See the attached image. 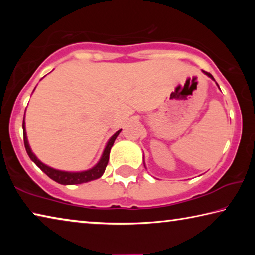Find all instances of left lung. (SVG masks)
Segmentation results:
<instances>
[{
  "instance_id": "left-lung-1",
  "label": "left lung",
  "mask_w": 255,
  "mask_h": 255,
  "mask_svg": "<svg viewBox=\"0 0 255 255\" xmlns=\"http://www.w3.org/2000/svg\"><path fill=\"white\" fill-rule=\"evenodd\" d=\"M202 72H204V73H205V74H206L207 76H208V77H210V79H211V80H214V81H215V79H214V77H213V75H211V74H210V73H207V72H205V71H202ZM216 84H217V83H216ZM217 86H218V84H217ZM218 88H219V86H218ZM144 165H145V162H144ZM145 167H146V166H145Z\"/></svg>"
}]
</instances>
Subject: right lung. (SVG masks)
I'll use <instances>...</instances> for the list:
<instances>
[{
    "mask_svg": "<svg viewBox=\"0 0 255 255\" xmlns=\"http://www.w3.org/2000/svg\"><path fill=\"white\" fill-rule=\"evenodd\" d=\"M24 115H25V112H24ZM22 128H23L24 147H25V150H27L30 159H31V161L36 164V165L39 167L42 172H45V173L48 175L51 180H54L57 183L64 184V185L86 183V182H90V181H93V180L101 178L102 174L105 173V171H106V167L108 165V161H109L110 149L112 146H114L116 138L118 137L120 131H122V129H120V130H118L117 132L114 133V135L110 137V139L108 140L105 149H103V153L101 155L100 159H99V162L93 167H91V169H89V170H85V171H81V172H70V171L56 170V169H54V167H50L48 165H46L45 163H42L40 159L33 154V152L31 150V147H30L28 137H27V131H25L24 118H23V123H22Z\"/></svg>",
    "mask_w": 255,
    "mask_h": 255,
    "instance_id": "1",
    "label": "right lung"
}]
</instances>
